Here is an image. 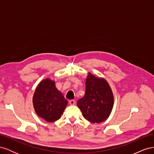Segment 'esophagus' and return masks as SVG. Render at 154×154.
I'll return each mask as SVG.
<instances>
[{"mask_svg": "<svg viewBox=\"0 0 154 154\" xmlns=\"http://www.w3.org/2000/svg\"><path fill=\"white\" fill-rule=\"evenodd\" d=\"M75 103H76V101H74V100H71L69 101V104L71 105H74Z\"/></svg>", "mask_w": 154, "mask_h": 154, "instance_id": "obj_1", "label": "esophagus"}]
</instances>
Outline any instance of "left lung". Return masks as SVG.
Segmentation results:
<instances>
[{
    "label": "left lung",
    "mask_w": 154,
    "mask_h": 154,
    "mask_svg": "<svg viewBox=\"0 0 154 154\" xmlns=\"http://www.w3.org/2000/svg\"><path fill=\"white\" fill-rule=\"evenodd\" d=\"M85 87L84 97L77 102L78 108L89 122H104L109 118L114 105V95L109 84L105 79L88 72Z\"/></svg>",
    "instance_id": "1"
}]
</instances>
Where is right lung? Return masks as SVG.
Instances as JSON below:
<instances>
[{
	"label": "right lung",
	"mask_w": 154,
	"mask_h": 154,
	"mask_svg": "<svg viewBox=\"0 0 154 154\" xmlns=\"http://www.w3.org/2000/svg\"><path fill=\"white\" fill-rule=\"evenodd\" d=\"M68 101L55 86V82L49 78L41 81L32 97L35 112L48 123L61 118Z\"/></svg>",
	"instance_id": "1"
}]
</instances>
